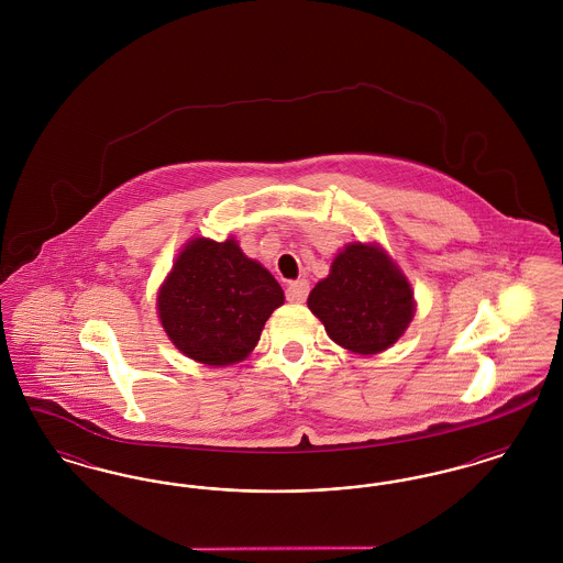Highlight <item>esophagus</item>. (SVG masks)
<instances>
[{"mask_svg":"<svg viewBox=\"0 0 563 563\" xmlns=\"http://www.w3.org/2000/svg\"><path fill=\"white\" fill-rule=\"evenodd\" d=\"M308 291H310V285H308V280H303V278H299V280H294V283H289L287 285V299L291 301V303H303L306 301V297H308Z\"/></svg>","mask_w":563,"mask_h":563,"instance_id":"esophagus-1","label":"esophagus"}]
</instances>
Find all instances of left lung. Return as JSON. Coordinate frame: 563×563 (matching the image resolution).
I'll return each mask as SVG.
<instances>
[{
    "mask_svg": "<svg viewBox=\"0 0 563 563\" xmlns=\"http://www.w3.org/2000/svg\"><path fill=\"white\" fill-rule=\"evenodd\" d=\"M327 335L356 354L390 349L416 312L411 285L377 244L350 242L308 295Z\"/></svg>",
    "mask_w": 563,
    "mask_h": 563,
    "instance_id": "left-lung-1",
    "label": "left lung"
}]
</instances>
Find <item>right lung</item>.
I'll list each match as a JSON object with an SVG mask.
<instances>
[{
    "instance_id": "obj_1",
    "label": "right lung",
    "mask_w": 563,
    "mask_h": 563,
    "mask_svg": "<svg viewBox=\"0 0 563 563\" xmlns=\"http://www.w3.org/2000/svg\"><path fill=\"white\" fill-rule=\"evenodd\" d=\"M285 303L276 278L239 242L191 239L158 291L170 342L211 367L241 363L260 342L269 314Z\"/></svg>"
}]
</instances>
